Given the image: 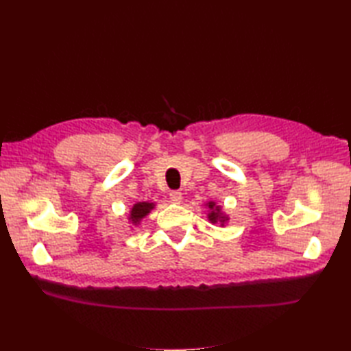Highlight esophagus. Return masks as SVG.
Segmentation results:
<instances>
[{
    "label": "esophagus",
    "instance_id": "obj_1",
    "mask_svg": "<svg viewBox=\"0 0 351 351\" xmlns=\"http://www.w3.org/2000/svg\"><path fill=\"white\" fill-rule=\"evenodd\" d=\"M169 196H170V200L173 204H180L181 200H182V193L181 191H178V190H171L170 193H169Z\"/></svg>",
    "mask_w": 351,
    "mask_h": 351
}]
</instances>
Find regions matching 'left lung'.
<instances>
[{
	"mask_svg": "<svg viewBox=\"0 0 351 351\" xmlns=\"http://www.w3.org/2000/svg\"><path fill=\"white\" fill-rule=\"evenodd\" d=\"M208 206H210V210H211V213L208 214V217H210V220H211V221H214V223L217 221V220H220L221 223L225 221V217H223V215L220 214L219 206H214V204H213V202H210V205H208Z\"/></svg>",
	"mask_w": 351,
	"mask_h": 351,
	"instance_id": "1",
	"label": "left lung"
}]
</instances>
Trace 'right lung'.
<instances>
[{
  "label": "right lung",
  "instance_id": "right-lung-1",
  "mask_svg": "<svg viewBox=\"0 0 351 351\" xmlns=\"http://www.w3.org/2000/svg\"><path fill=\"white\" fill-rule=\"evenodd\" d=\"M154 208V204H149V202H138L132 206L131 210V220L132 223H138L141 219L145 217V215L149 214Z\"/></svg>",
  "mask_w": 351,
  "mask_h": 351
}]
</instances>
